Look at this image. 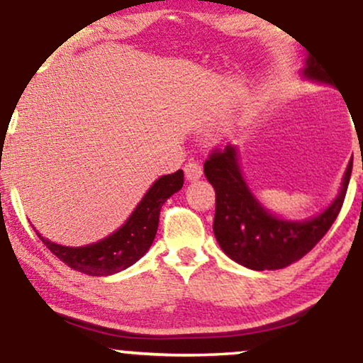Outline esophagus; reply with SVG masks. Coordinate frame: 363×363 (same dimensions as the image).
I'll return each mask as SVG.
<instances>
[{
	"instance_id": "1",
	"label": "esophagus",
	"mask_w": 363,
	"mask_h": 363,
	"mask_svg": "<svg viewBox=\"0 0 363 363\" xmlns=\"http://www.w3.org/2000/svg\"><path fill=\"white\" fill-rule=\"evenodd\" d=\"M184 174L189 182L198 181V179L203 176V167L198 164V162H189V164L184 165Z\"/></svg>"
}]
</instances>
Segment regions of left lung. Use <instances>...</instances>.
I'll return each mask as SVG.
<instances>
[{
	"mask_svg": "<svg viewBox=\"0 0 363 363\" xmlns=\"http://www.w3.org/2000/svg\"><path fill=\"white\" fill-rule=\"evenodd\" d=\"M301 78L333 85L329 73L311 56L306 57ZM205 176L216 194V242L232 261L254 272H264L298 261L323 239L343 205L352 162H348L336 198L320 213L303 220L283 218L262 205L245 181L235 145H227L223 152L213 153L205 162Z\"/></svg>",
	"mask_w": 363,
	"mask_h": 363,
	"instance_id": "left-lung-1",
	"label": "left lung"
}]
</instances>
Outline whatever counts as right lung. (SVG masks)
<instances>
[{"label":"right lung","mask_w":363,"mask_h":363,"mask_svg":"<svg viewBox=\"0 0 363 363\" xmlns=\"http://www.w3.org/2000/svg\"><path fill=\"white\" fill-rule=\"evenodd\" d=\"M182 184H184L182 170L158 177L148 187L126 222L118 230L94 244L69 247L45 239L39 232L37 235L48 245L49 251L66 262L69 268L90 277H109L133 266L148 252L150 245L155 239L162 206L170 196L181 191Z\"/></svg>","instance_id":"right-lung-1"}]
</instances>
